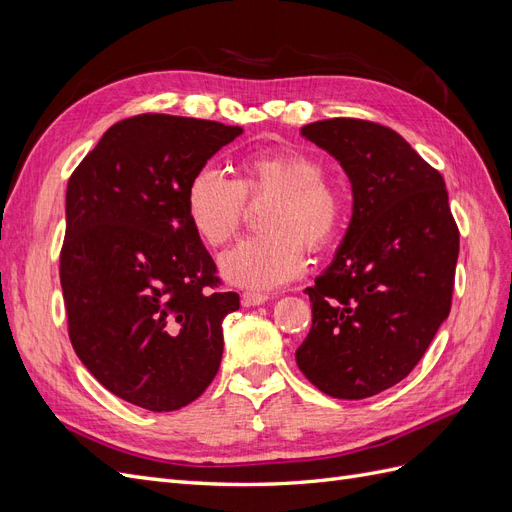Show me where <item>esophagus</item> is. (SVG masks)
<instances>
[{
	"label": "esophagus",
	"mask_w": 512,
	"mask_h": 512,
	"mask_svg": "<svg viewBox=\"0 0 512 512\" xmlns=\"http://www.w3.org/2000/svg\"><path fill=\"white\" fill-rule=\"evenodd\" d=\"M267 301H269L267 294H260V292H245L243 297H241V305L243 307H256V305H262V303H267Z\"/></svg>",
	"instance_id": "obj_1"
}]
</instances>
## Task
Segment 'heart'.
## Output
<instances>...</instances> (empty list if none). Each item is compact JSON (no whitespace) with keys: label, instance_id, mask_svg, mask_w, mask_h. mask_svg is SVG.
I'll return each instance as SVG.
<instances>
[{"label":"heart","instance_id":"b5f03b06","mask_svg":"<svg viewBox=\"0 0 512 512\" xmlns=\"http://www.w3.org/2000/svg\"><path fill=\"white\" fill-rule=\"evenodd\" d=\"M271 196L260 228L267 235L245 239L218 260L230 286L269 292L305 269V244L327 245L344 222V196L322 179V166L297 149L252 151L235 160L232 181L200 170L185 188V218L209 247H222L237 235L243 200Z\"/></svg>","mask_w":512,"mask_h":512}]
</instances>
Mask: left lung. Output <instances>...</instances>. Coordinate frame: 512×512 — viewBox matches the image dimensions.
<instances>
[{
  "mask_svg": "<svg viewBox=\"0 0 512 512\" xmlns=\"http://www.w3.org/2000/svg\"><path fill=\"white\" fill-rule=\"evenodd\" d=\"M301 136L344 168L352 218L305 288L312 329L294 356L322 393L365 399L404 380L448 318L459 230L442 175L395 130L337 117Z\"/></svg>",
  "mask_w": 512,
  "mask_h": 512,
  "instance_id": "8db88e82",
  "label": "left lung"
}]
</instances>
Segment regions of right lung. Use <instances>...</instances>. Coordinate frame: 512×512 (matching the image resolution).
Masks as SVG:
<instances>
[{
    "instance_id": "right-lung-1",
    "label": "right lung",
    "mask_w": 512,
    "mask_h": 512,
    "mask_svg": "<svg viewBox=\"0 0 512 512\" xmlns=\"http://www.w3.org/2000/svg\"><path fill=\"white\" fill-rule=\"evenodd\" d=\"M241 128L136 115L108 128L66 192L61 290L74 352L128 404L173 412L220 369L237 292L185 218V188Z\"/></svg>"
}]
</instances>
